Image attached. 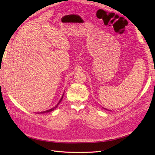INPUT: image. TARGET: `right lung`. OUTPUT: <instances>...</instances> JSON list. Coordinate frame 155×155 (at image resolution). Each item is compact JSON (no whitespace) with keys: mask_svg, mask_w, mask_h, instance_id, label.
Returning <instances> with one entry per match:
<instances>
[{"mask_svg":"<svg viewBox=\"0 0 155 155\" xmlns=\"http://www.w3.org/2000/svg\"><path fill=\"white\" fill-rule=\"evenodd\" d=\"M63 96H64V95H62V98H61V99H60V101L58 102V103L57 104H56V107H54V108H51V109H49V110H46V111H44V112H40L41 113V114H42V113H46V112H51V111H52V110H54V109L56 108V107H58V105L59 104V103H60V102H61V101L62 100V98H63Z\"/></svg>","mask_w":155,"mask_h":155,"instance_id":"obj_1","label":"right lung"}]
</instances>
